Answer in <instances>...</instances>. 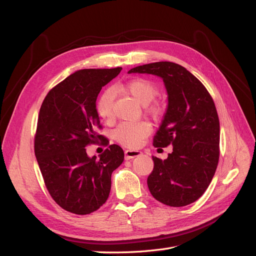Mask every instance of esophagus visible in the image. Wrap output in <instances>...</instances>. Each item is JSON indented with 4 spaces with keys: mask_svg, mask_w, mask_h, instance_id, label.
Segmentation results:
<instances>
[{
    "mask_svg": "<svg viewBox=\"0 0 256 256\" xmlns=\"http://www.w3.org/2000/svg\"><path fill=\"white\" fill-rule=\"evenodd\" d=\"M142 152L138 150H125V159L129 160V159H134L136 157L141 156Z\"/></svg>",
    "mask_w": 256,
    "mask_h": 256,
    "instance_id": "esophagus-1",
    "label": "esophagus"
}]
</instances>
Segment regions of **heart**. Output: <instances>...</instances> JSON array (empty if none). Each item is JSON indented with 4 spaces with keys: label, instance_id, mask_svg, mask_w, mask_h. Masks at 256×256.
Wrapping results in <instances>:
<instances>
[{
    "label": "heart",
    "instance_id": "obj_1",
    "mask_svg": "<svg viewBox=\"0 0 256 256\" xmlns=\"http://www.w3.org/2000/svg\"><path fill=\"white\" fill-rule=\"evenodd\" d=\"M118 90L134 96L152 118H158L162 113V106L158 102H152L158 94V86L152 80L136 78L120 85ZM114 95L108 90L104 92L96 102V110L102 120H111L114 115ZM150 125L147 122H124L114 130V138L124 146L136 147L150 132Z\"/></svg>",
    "mask_w": 256,
    "mask_h": 256
}]
</instances>
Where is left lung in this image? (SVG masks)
I'll return each mask as SVG.
<instances>
[{
  "mask_svg": "<svg viewBox=\"0 0 256 256\" xmlns=\"http://www.w3.org/2000/svg\"><path fill=\"white\" fill-rule=\"evenodd\" d=\"M136 72L154 74L164 82L168 108L152 144L173 146L166 160L152 157L147 186L161 203L189 205L203 196L218 166L220 122L214 102L202 82L172 62H156L128 72Z\"/></svg>",
  "mask_w": 256,
  "mask_h": 256,
  "instance_id": "obj_1",
  "label": "left lung"
}]
</instances>
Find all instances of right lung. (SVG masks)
<instances>
[{
  "label": "right lung",
  "mask_w": 256,
  "mask_h": 256,
  "mask_svg": "<svg viewBox=\"0 0 256 256\" xmlns=\"http://www.w3.org/2000/svg\"><path fill=\"white\" fill-rule=\"evenodd\" d=\"M122 67L81 69L54 86L46 96L38 115L35 156L50 196L65 210L76 214L96 212L109 198L111 175L124 161L122 147L112 144L99 158L88 156L86 147L106 138L96 100L102 86Z\"/></svg>",
  "instance_id": "add662e5"
}]
</instances>
